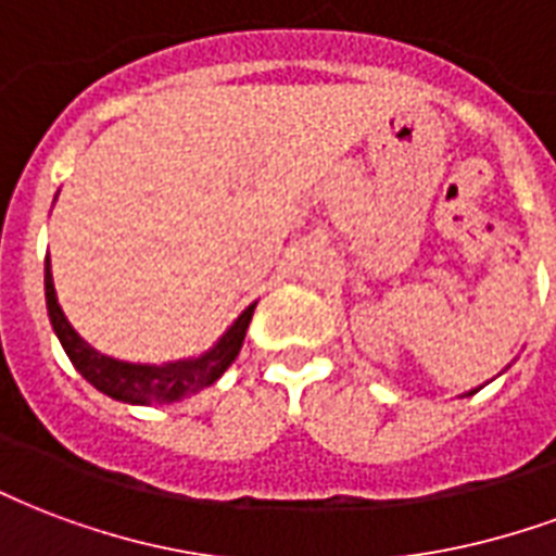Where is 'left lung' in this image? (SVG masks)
I'll list each match as a JSON object with an SVG mask.
<instances>
[{"mask_svg":"<svg viewBox=\"0 0 556 556\" xmlns=\"http://www.w3.org/2000/svg\"><path fill=\"white\" fill-rule=\"evenodd\" d=\"M475 392H477V389H475ZM475 392H468V394H475Z\"/></svg>","mask_w":556,"mask_h":556,"instance_id":"8db88e82","label":"left lung"}]
</instances>
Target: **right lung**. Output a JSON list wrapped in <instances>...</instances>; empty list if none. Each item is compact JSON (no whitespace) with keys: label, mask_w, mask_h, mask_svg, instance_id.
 <instances>
[{"label":"right lung","mask_w":556,"mask_h":556,"mask_svg":"<svg viewBox=\"0 0 556 556\" xmlns=\"http://www.w3.org/2000/svg\"><path fill=\"white\" fill-rule=\"evenodd\" d=\"M43 289H47V312L52 320V330L59 336L61 348L70 356V362L76 365V371L85 380L100 389L102 394H109L114 401L138 406H164L191 397V394L203 392L205 386L220 377V374L236 362L241 344H244L247 327L253 318V306H247L236 318V324L217 339L215 348H208L205 353L194 356V359L164 362V365H135V362L111 359L105 353L93 351L88 341L81 339L79 332L73 330V324L67 320L64 309L59 306V294H55V282H52V267H49L47 256V274H43Z\"/></svg>","instance_id":"right-lung-1"}]
</instances>
